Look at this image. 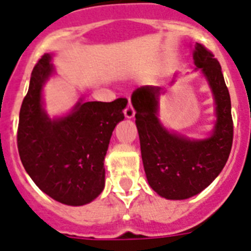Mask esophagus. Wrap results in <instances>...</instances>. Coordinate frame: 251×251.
<instances>
[{
	"mask_svg": "<svg viewBox=\"0 0 251 251\" xmlns=\"http://www.w3.org/2000/svg\"><path fill=\"white\" fill-rule=\"evenodd\" d=\"M134 115H135V109H134V107H132L131 102H130L129 100V103H127V106H126L125 108V116L127 117V119H132Z\"/></svg>",
	"mask_w": 251,
	"mask_h": 251,
	"instance_id": "obj_1",
	"label": "esophagus"
}]
</instances>
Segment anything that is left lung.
I'll return each instance as SVG.
<instances>
[{"instance_id": "left-lung-1", "label": "left lung", "mask_w": 251, "mask_h": 251, "mask_svg": "<svg viewBox=\"0 0 251 251\" xmlns=\"http://www.w3.org/2000/svg\"><path fill=\"white\" fill-rule=\"evenodd\" d=\"M194 62L209 81L216 100L217 124L209 139L190 140L161 125L157 119L159 86H140L131 96L148 182L155 193L172 201L194 197L212 184L226 165L232 147L231 98L220 62L201 43L195 44Z\"/></svg>"}]
</instances>
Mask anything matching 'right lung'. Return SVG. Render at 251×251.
<instances>
[{
    "label": "right lung",
    "mask_w": 251,
    "mask_h": 251,
    "mask_svg": "<svg viewBox=\"0 0 251 251\" xmlns=\"http://www.w3.org/2000/svg\"><path fill=\"white\" fill-rule=\"evenodd\" d=\"M52 71L50 54L31 71L19 116V155L43 193L62 204L83 205L104 187L103 161L113 129L125 119L127 100L79 102L69 116L50 120L42 108L41 93Z\"/></svg>",
    "instance_id": "add662e5"
}]
</instances>
